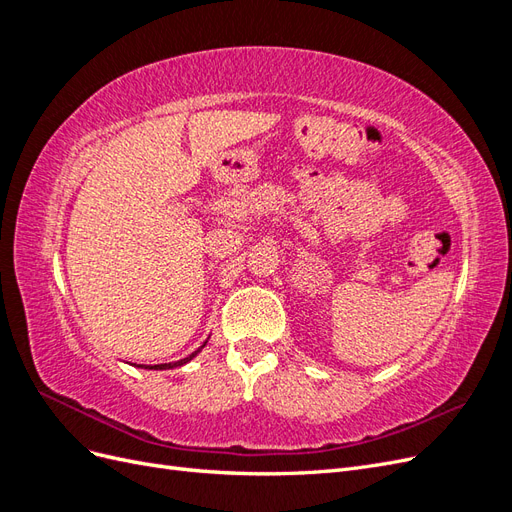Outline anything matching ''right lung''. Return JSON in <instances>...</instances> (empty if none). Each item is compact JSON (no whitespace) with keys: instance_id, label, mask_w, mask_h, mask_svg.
<instances>
[{"instance_id":"add662e5","label":"right lung","mask_w":512,"mask_h":512,"mask_svg":"<svg viewBox=\"0 0 512 512\" xmlns=\"http://www.w3.org/2000/svg\"><path fill=\"white\" fill-rule=\"evenodd\" d=\"M205 346H207V342H205L203 346H200L196 352H192L190 356H185V359H181V361H175V363H162V365H151V367L147 365L145 369H175V367H181V365H185V363H190V361L194 359V356H196L200 350H203ZM138 367H143V365H138Z\"/></svg>"}]
</instances>
